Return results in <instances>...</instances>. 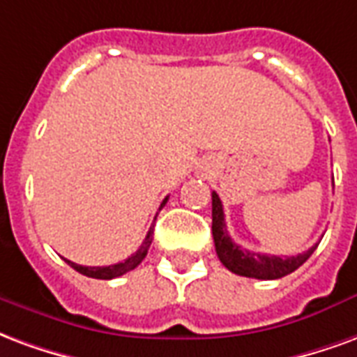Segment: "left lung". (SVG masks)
Instances as JSON below:
<instances>
[{"mask_svg":"<svg viewBox=\"0 0 357 357\" xmlns=\"http://www.w3.org/2000/svg\"><path fill=\"white\" fill-rule=\"evenodd\" d=\"M213 239H215L218 259L230 272L245 275V278H257V280H280L283 275L295 272L296 268L303 266L304 262L310 259V255L317 247L316 243L308 251L293 255V257H275V255L253 253V251L241 249L228 236L222 202L217 192H213Z\"/></svg>","mask_w":357,"mask_h":357,"instance_id":"1","label":"left lung"}]
</instances>
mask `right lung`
I'll list each match as a JSON object with an SVG mask.
<instances>
[{"instance_id": "1", "label": "right lung", "mask_w": 357, "mask_h": 357, "mask_svg": "<svg viewBox=\"0 0 357 357\" xmlns=\"http://www.w3.org/2000/svg\"><path fill=\"white\" fill-rule=\"evenodd\" d=\"M169 197H165L160 205V211L163 205L167 204ZM158 217V215H155ZM152 234H153V226L148 230L146 238L142 241V245L139 247V251L137 253H132L129 259H125L123 262H118V264H112V266H82V264H75V262L68 261V259H64V261L68 262L70 266L74 268L75 272H79V274L87 275V278H95V280H114V278H119V275L127 274V272H131L135 268L139 266L140 262L144 261V257L148 255V249L152 245Z\"/></svg>"}]
</instances>
